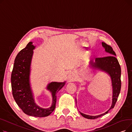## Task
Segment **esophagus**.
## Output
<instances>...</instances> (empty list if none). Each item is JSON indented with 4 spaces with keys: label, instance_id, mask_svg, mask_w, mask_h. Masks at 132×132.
Masks as SVG:
<instances>
[{
    "label": "esophagus",
    "instance_id": "esophagus-1",
    "mask_svg": "<svg viewBox=\"0 0 132 132\" xmlns=\"http://www.w3.org/2000/svg\"><path fill=\"white\" fill-rule=\"evenodd\" d=\"M68 78H69V79H70V80H73V79H74V75H73V74H70L68 75Z\"/></svg>",
    "mask_w": 132,
    "mask_h": 132
}]
</instances>
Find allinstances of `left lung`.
Instances as JSON below:
<instances>
[{
  "instance_id": "8db88e82",
  "label": "left lung",
  "mask_w": 132,
  "mask_h": 132,
  "mask_svg": "<svg viewBox=\"0 0 132 132\" xmlns=\"http://www.w3.org/2000/svg\"><path fill=\"white\" fill-rule=\"evenodd\" d=\"M102 46L105 48V51L108 52L111 55L101 58H96L95 62H93L92 61L90 62V65L93 67L98 68L99 70L108 73L111 77L113 88L112 103L111 106L108 111L99 116H90L80 113L83 117L89 119H96L105 115L108 113L109 110L113 109L117 101L121 89V67L118 59L115 56L116 54L113 51L112 47L110 45L104 42H102Z\"/></svg>"
}]
</instances>
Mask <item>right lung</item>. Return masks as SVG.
<instances>
[{"label": "right lung", "mask_w": 132, "mask_h": 132, "mask_svg": "<svg viewBox=\"0 0 132 132\" xmlns=\"http://www.w3.org/2000/svg\"><path fill=\"white\" fill-rule=\"evenodd\" d=\"M35 47L31 42L21 50L14 60L11 74V86L14 99L22 111L30 116L44 117L49 116L55 108L57 93L65 82H53L47 89L52 93V104L50 108L42 109L35 103L29 83L30 64Z\"/></svg>", "instance_id": "1"}]
</instances>
